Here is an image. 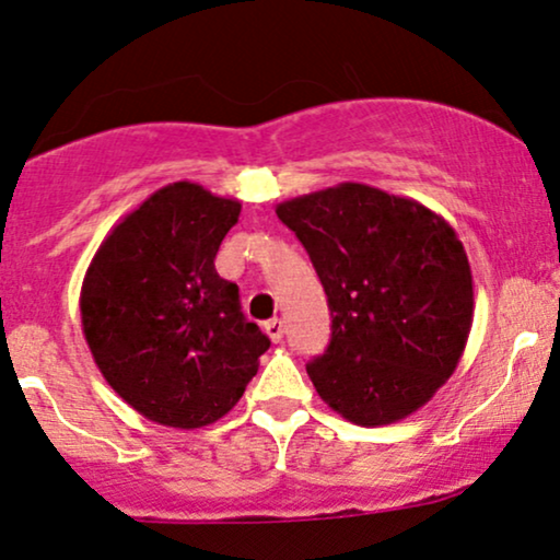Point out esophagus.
Returning a JSON list of instances; mask_svg holds the SVG:
<instances>
[{"label": "esophagus", "instance_id": "1", "mask_svg": "<svg viewBox=\"0 0 560 560\" xmlns=\"http://www.w3.org/2000/svg\"><path fill=\"white\" fill-rule=\"evenodd\" d=\"M266 332H268V338H271L273 343H279L281 338H284V320H279V317L268 320L266 323Z\"/></svg>", "mask_w": 560, "mask_h": 560}]
</instances>
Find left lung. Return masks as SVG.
Returning <instances> with one entry per match:
<instances>
[{"instance_id": "obj_1", "label": "left lung", "mask_w": 560, "mask_h": 560, "mask_svg": "<svg viewBox=\"0 0 560 560\" xmlns=\"http://www.w3.org/2000/svg\"><path fill=\"white\" fill-rule=\"evenodd\" d=\"M310 253L330 307V343L307 364L346 421L385 427L452 377L472 325V273L457 232L406 196L364 183L276 207Z\"/></svg>"}]
</instances>
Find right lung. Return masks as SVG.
<instances>
[{
    "instance_id": "1",
    "label": "right lung",
    "mask_w": 560,
    "mask_h": 560,
    "mask_svg": "<svg viewBox=\"0 0 560 560\" xmlns=\"http://www.w3.org/2000/svg\"><path fill=\"white\" fill-rule=\"evenodd\" d=\"M240 209L198 183H170L110 230L84 273L82 330L97 370L162 427L230 413L271 346L214 268Z\"/></svg>"
}]
</instances>
